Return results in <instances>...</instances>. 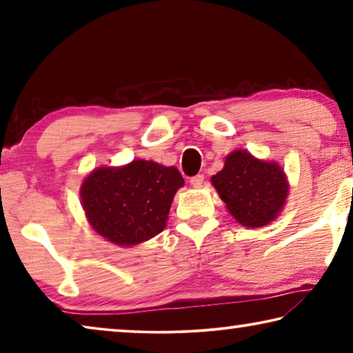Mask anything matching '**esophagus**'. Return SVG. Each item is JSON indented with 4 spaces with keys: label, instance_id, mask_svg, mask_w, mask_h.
Segmentation results:
<instances>
[{
    "label": "esophagus",
    "instance_id": "1",
    "mask_svg": "<svg viewBox=\"0 0 353 353\" xmlns=\"http://www.w3.org/2000/svg\"><path fill=\"white\" fill-rule=\"evenodd\" d=\"M191 185H193L194 188H201L202 187V183H204V176L202 174H198V176H194V177H191Z\"/></svg>",
    "mask_w": 353,
    "mask_h": 353
}]
</instances>
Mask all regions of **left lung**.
I'll return each mask as SVG.
<instances>
[{
  "instance_id": "obj_1",
  "label": "left lung",
  "mask_w": 353,
  "mask_h": 353,
  "mask_svg": "<svg viewBox=\"0 0 353 353\" xmlns=\"http://www.w3.org/2000/svg\"><path fill=\"white\" fill-rule=\"evenodd\" d=\"M212 183L232 216L246 227H261L276 219L288 194L277 163L263 162L240 149L227 155L224 168L212 177Z\"/></svg>"
}]
</instances>
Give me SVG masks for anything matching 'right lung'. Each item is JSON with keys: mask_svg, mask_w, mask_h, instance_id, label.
Wrapping results in <instances>:
<instances>
[{"mask_svg": "<svg viewBox=\"0 0 353 353\" xmlns=\"http://www.w3.org/2000/svg\"><path fill=\"white\" fill-rule=\"evenodd\" d=\"M183 177L174 166L134 160L123 168H98L82 183L88 223L101 236L134 246L165 229Z\"/></svg>", "mask_w": 353, "mask_h": 353, "instance_id": "right-lung-1", "label": "right lung"}]
</instances>
